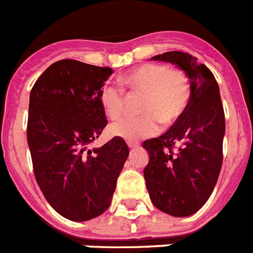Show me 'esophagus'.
I'll return each instance as SVG.
<instances>
[{"mask_svg":"<svg viewBox=\"0 0 253 253\" xmlns=\"http://www.w3.org/2000/svg\"><path fill=\"white\" fill-rule=\"evenodd\" d=\"M127 146H128V148H130V150H136V148L139 147V144H136V143L127 142Z\"/></svg>","mask_w":253,"mask_h":253,"instance_id":"esophagus-1","label":"esophagus"}]
</instances>
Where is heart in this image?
<instances>
[{"instance_id": "obj_1", "label": "heart", "mask_w": 253, "mask_h": 253, "mask_svg": "<svg viewBox=\"0 0 253 253\" xmlns=\"http://www.w3.org/2000/svg\"><path fill=\"white\" fill-rule=\"evenodd\" d=\"M121 83L132 93L144 94L140 102V111L144 114L126 117L113 123L110 131L115 136L126 140L152 136L160 130V121L166 126L173 125L188 109L192 90L186 73L181 69L146 63L127 72ZM99 102L109 118H119L125 111V90L118 85H103Z\"/></svg>"}]
</instances>
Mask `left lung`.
Returning <instances> with one entry per match:
<instances>
[{
  "label": "left lung",
  "mask_w": 253,
  "mask_h": 253,
  "mask_svg": "<svg viewBox=\"0 0 253 253\" xmlns=\"http://www.w3.org/2000/svg\"><path fill=\"white\" fill-rule=\"evenodd\" d=\"M152 60L182 69L192 93L184 115L166 134L143 142L150 154L144 180L159 210L189 216L211 196L222 168L226 122L219 86L211 71L186 52H164Z\"/></svg>",
  "instance_id": "8db88e82"
}]
</instances>
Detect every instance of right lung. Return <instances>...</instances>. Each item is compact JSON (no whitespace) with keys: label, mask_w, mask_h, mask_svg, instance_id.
<instances>
[{"label":"right lung","mask_w":253,"mask_h":253,"mask_svg":"<svg viewBox=\"0 0 253 253\" xmlns=\"http://www.w3.org/2000/svg\"><path fill=\"white\" fill-rule=\"evenodd\" d=\"M113 69L64 59L49 65L30 93L27 143L45 200L75 222L106 211L128 156L119 136L87 150L106 127L99 91Z\"/></svg>","instance_id":"right-lung-1"}]
</instances>
